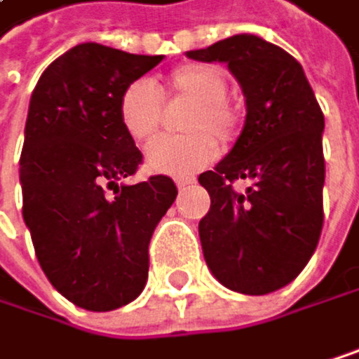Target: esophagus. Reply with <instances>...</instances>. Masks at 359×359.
<instances>
[{"mask_svg":"<svg viewBox=\"0 0 359 359\" xmlns=\"http://www.w3.org/2000/svg\"><path fill=\"white\" fill-rule=\"evenodd\" d=\"M196 183V178L194 176H178L176 178V187L178 189H185V187H189V185H194Z\"/></svg>","mask_w":359,"mask_h":359,"instance_id":"1","label":"esophagus"}]
</instances>
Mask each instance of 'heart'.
<instances>
[{"mask_svg": "<svg viewBox=\"0 0 359 359\" xmlns=\"http://www.w3.org/2000/svg\"><path fill=\"white\" fill-rule=\"evenodd\" d=\"M227 81L219 67L187 63L168 74L161 87L149 81L130 83L118 97V121L136 142H149L163 123L165 106L187 104L178 118L185 134L165 136L147 149L153 172L187 176L208 165L217 144L227 149L238 136V112L225 97Z\"/></svg>", "mask_w": 359, "mask_h": 359, "instance_id": "b5f03b06", "label": "heart"}]
</instances>
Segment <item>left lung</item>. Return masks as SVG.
Here are the masks:
<instances>
[{"label": "left lung", "mask_w": 359, "mask_h": 359, "mask_svg": "<svg viewBox=\"0 0 359 359\" xmlns=\"http://www.w3.org/2000/svg\"><path fill=\"white\" fill-rule=\"evenodd\" d=\"M196 61H223L247 97L245 127L223 161L200 174L210 210L200 221L204 259L247 296L285 287L317 249L323 227V112L302 65L257 36H232ZM245 177L247 192L233 183Z\"/></svg>", "instance_id": "8db88e82"}]
</instances>
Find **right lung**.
<instances>
[{
    "label": "right lung",
    "mask_w": 359,
    "mask_h": 359,
    "mask_svg": "<svg viewBox=\"0 0 359 359\" xmlns=\"http://www.w3.org/2000/svg\"><path fill=\"white\" fill-rule=\"evenodd\" d=\"M161 59L79 44L44 69L32 93L22 219L53 287L87 311H114L140 296L151 236L178 194L163 174L121 185L142 153L118 121V97Z\"/></svg>",
    "instance_id": "1"
}]
</instances>
